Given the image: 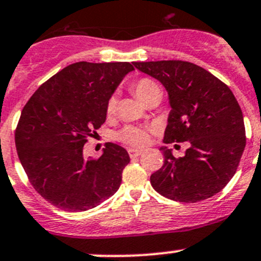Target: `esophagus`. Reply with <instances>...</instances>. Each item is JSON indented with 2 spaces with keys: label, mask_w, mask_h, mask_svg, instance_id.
Returning a JSON list of instances; mask_svg holds the SVG:
<instances>
[{
  "label": "esophagus",
  "mask_w": 261,
  "mask_h": 261,
  "mask_svg": "<svg viewBox=\"0 0 261 261\" xmlns=\"http://www.w3.org/2000/svg\"><path fill=\"white\" fill-rule=\"evenodd\" d=\"M141 154H143V150H139V149H128V155H130V158L140 156Z\"/></svg>",
  "instance_id": "1"
}]
</instances>
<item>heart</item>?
I'll return each instance as SVG.
<instances>
[{
    "instance_id": "b5f03b06",
    "label": "heart",
    "mask_w": 261,
    "mask_h": 261,
    "mask_svg": "<svg viewBox=\"0 0 261 261\" xmlns=\"http://www.w3.org/2000/svg\"><path fill=\"white\" fill-rule=\"evenodd\" d=\"M133 91L135 92L136 96L141 99L143 102L146 101L149 96H151L155 92H160L159 86L154 80L151 78H140L133 83ZM116 107V97L111 96L107 101L106 111L107 115H112ZM118 139L123 141L125 144L133 146H143L145 145L149 140V134H147L146 128L138 127V126H127V127L122 128L118 133Z\"/></svg>"
}]
</instances>
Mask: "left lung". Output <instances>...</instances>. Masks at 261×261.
<instances>
[{"instance_id":"1","label":"left lung","mask_w":261,"mask_h":261,"mask_svg":"<svg viewBox=\"0 0 261 261\" xmlns=\"http://www.w3.org/2000/svg\"><path fill=\"white\" fill-rule=\"evenodd\" d=\"M169 94L164 143H184L183 158L160 147L164 164L152 173V188L178 202H199L225 188L236 173L245 145L244 116L231 89L199 65L183 60L134 62Z\"/></svg>"}]
</instances>
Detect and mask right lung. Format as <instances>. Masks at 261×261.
<instances>
[{"instance_id":"obj_1","label":"right lung","mask_w":261,"mask_h":261,"mask_svg":"<svg viewBox=\"0 0 261 261\" xmlns=\"http://www.w3.org/2000/svg\"><path fill=\"white\" fill-rule=\"evenodd\" d=\"M127 62L70 64L41 84L21 111L15 144L35 191L53 206L82 212L117 192L127 151L107 143L98 159H84L83 146L106 121V105Z\"/></svg>"}]
</instances>
